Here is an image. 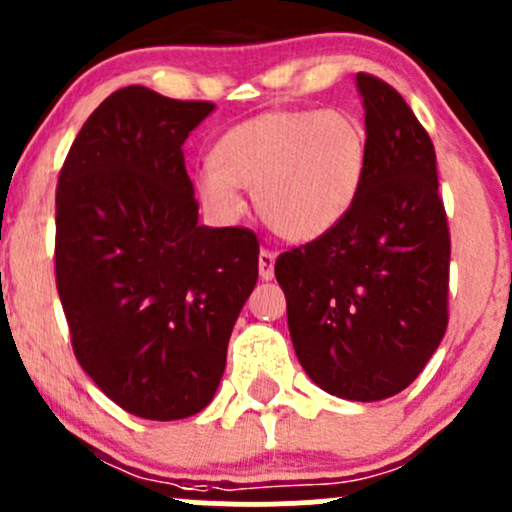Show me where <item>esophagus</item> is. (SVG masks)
I'll list each match as a JSON object with an SVG mask.
<instances>
[{
  "instance_id": "34e87169",
  "label": "esophagus",
  "mask_w": 512,
  "mask_h": 512,
  "mask_svg": "<svg viewBox=\"0 0 512 512\" xmlns=\"http://www.w3.org/2000/svg\"><path fill=\"white\" fill-rule=\"evenodd\" d=\"M258 273H261L263 280H271L275 275V254L268 249H261L258 254Z\"/></svg>"
}]
</instances>
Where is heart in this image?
<instances>
[{"label": "heart", "instance_id": "heart-1", "mask_svg": "<svg viewBox=\"0 0 512 512\" xmlns=\"http://www.w3.org/2000/svg\"><path fill=\"white\" fill-rule=\"evenodd\" d=\"M367 132L343 111H268L222 132L195 193L217 220L244 215L239 188L254 191L261 220L295 244L341 225L363 191Z\"/></svg>", "mask_w": 512, "mask_h": 512}]
</instances>
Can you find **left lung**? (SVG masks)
<instances>
[{
    "mask_svg": "<svg viewBox=\"0 0 512 512\" xmlns=\"http://www.w3.org/2000/svg\"><path fill=\"white\" fill-rule=\"evenodd\" d=\"M370 157L353 210L285 251L275 278L297 360L324 392L380 401L421 375L447 329L450 227L430 135L399 91L358 74Z\"/></svg>",
    "mask_w": 512,
    "mask_h": 512,
    "instance_id": "8db88e82",
    "label": "left lung"
}]
</instances>
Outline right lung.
Instances as JSON below:
<instances>
[{
	"instance_id": "add662e5",
	"label": "right lung",
	"mask_w": 512,
	"mask_h": 512,
	"mask_svg": "<svg viewBox=\"0 0 512 512\" xmlns=\"http://www.w3.org/2000/svg\"><path fill=\"white\" fill-rule=\"evenodd\" d=\"M215 103L113 91L62 164L55 280L79 365L132 416L179 421L217 392L258 278V239L198 225L183 142Z\"/></svg>"
}]
</instances>
